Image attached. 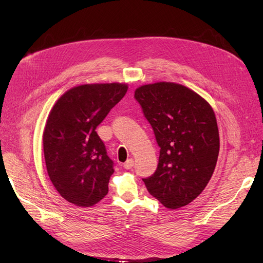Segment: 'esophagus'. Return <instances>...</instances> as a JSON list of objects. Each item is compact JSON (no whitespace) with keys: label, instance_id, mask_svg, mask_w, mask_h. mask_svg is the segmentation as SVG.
<instances>
[{"label":"esophagus","instance_id":"esophagus-1","mask_svg":"<svg viewBox=\"0 0 263 263\" xmlns=\"http://www.w3.org/2000/svg\"><path fill=\"white\" fill-rule=\"evenodd\" d=\"M133 165H134V160L133 159H129V160L126 161V163L123 164V167L126 168V170H130V168L133 167Z\"/></svg>","mask_w":263,"mask_h":263}]
</instances>
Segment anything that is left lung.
Listing matches in <instances>:
<instances>
[{"instance_id":"left-lung-1","label":"left lung","mask_w":263,"mask_h":263,"mask_svg":"<svg viewBox=\"0 0 263 263\" xmlns=\"http://www.w3.org/2000/svg\"><path fill=\"white\" fill-rule=\"evenodd\" d=\"M134 98L160 147L158 167L143 181L166 208L186 205L204 190L217 162L219 136L213 109L195 91L171 82L143 85Z\"/></svg>"}]
</instances>
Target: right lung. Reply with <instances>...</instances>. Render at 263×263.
I'll return each mask as SVG.
<instances>
[{"instance_id":"right-lung-1","label":"right lung","mask_w":263,"mask_h":263,"mask_svg":"<svg viewBox=\"0 0 263 263\" xmlns=\"http://www.w3.org/2000/svg\"><path fill=\"white\" fill-rule=\"evenodd\" d=\"M127 90L120 83L80 85L67 90L51 109L43 136L46 166L67 201L91 206L107 194L114 162L96 128Z\"/></svg>"}]
</instances>
